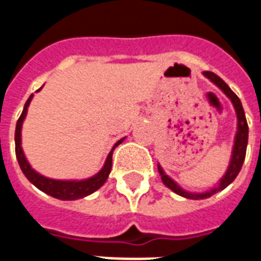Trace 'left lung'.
<instances>
[{"label":"left lung","instance_id":"obj_1","mask_svg":"<svg viewBox=\"0 0 261 261\" xmlns=\"http://www.w3.org/2000/svg\"><path fill=\"white\" fill-rule=\"evenodd\" d=\"M203 75L210 80L211 83L215 84L219 89L222 90L223 93L226 94L227 97L230 98L231 104L234 107L236 115H237V133L234 137V145H233V150H231V159L229 163V167L226 169V173L223 174L221 180H219L218 186L211 188V190L206 191V192H190V191L182 190L181 187L178 186L177 182L173 181L169 176H168L161 165L159 164V172L161 174V180L165 186L172 190L174 194L180 195L182 198L194 199V200H199V199L210 198L211 195L217 194L219 191L225 190L229 184L234 181V178L237 177V174L241 171L244 160H245V153H247V145H248V123L247 118H245V112H244L243 104L240 101V98L237 97V94L227 87V84L223 81L222 79H219L218 75L211 73V71H203Z\"/></svg>","mask_w":261,"mask_h":261}]
</instances>
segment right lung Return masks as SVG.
I'll list each match as a JSON object with an SVG mask.
<instances>
[{"label": "right lung", "mask_w": 261, "mask_h": 261, "mask_svg": "<svg viewBox=\"0 0 261 261\" xmlns=\"http://www.w3.org/2000/svg\"><path fill=\"white\" fill-rule=\"evenodd\" d=\"M42 89V88H40ZM38 89L36 92H39ZM34 97V94H31L28 100H27L24 110H22L21 115L17 120L16 124V133H14V143H16V157H17L18 165L21 168L22 173L25 174V177L34 184L36 188L43 191L44 194L50 195L53 198L61 199V200H77V199L85 198L88 195L93 194L94 191H97L100 187L107 181V178L111 173V168H112V153H114L115 147L120 145L123 142L122 138L120 141L115 143V146L112 147V150L110 151V154L107 157L104 167L97 172V173L92 176L89 178H84V180H55V178H50L43 176V174L38 173L34 168L31 167L28 160L25 159V154L22 151L21 147V127L22 122L27 116V111L30 107V102Z\"/></svg>", "instance_id": "right-lung-1"}]
</instances>
